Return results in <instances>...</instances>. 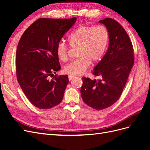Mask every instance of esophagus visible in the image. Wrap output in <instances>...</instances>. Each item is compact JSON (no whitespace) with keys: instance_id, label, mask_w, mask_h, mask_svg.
<instances>
[{"instance_id":"34e87169","label":"esophagus","mask_w":150,"mask_h":150,"mask_svg":"<svg viewBox=\"0 0 150 150\" xmlns=\"http://www.w3.org/2000/svg\"><path fill=\"white\" fill-rule=\"evenodd\" d=\"M74 78V76H71V75H69V76H68V78H69V81H71Z\"/></svg>"}]
</instances>
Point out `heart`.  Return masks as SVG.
Here are the masks:
<instances>
[{
	"label": "heart",
	"mask_w": 150,
	"mask_h": 150,
	"mask_svg": "<svg viewBox=\"0 0 150 150\" xmlns=\"http://www.w3.org/2000/svg\"><path fill=\"white\" fill-rule=\"evenodd\" d=\"M68 41L71 47L78 48L79 58L65 66L64 71L70 75H81L89 67L91 61L97 62L103 56L109 42V33L102 25H82L69 35ZM67 52L68 48L64 42L57 44L56 52L61 61L67 60Z\"/></svg>",
	"instance_id": "heart-1"
}]
</instances>
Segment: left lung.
I'll list each match as a JSON object with an SVG mask.
<instances>
[{"label": "left lung", "instance_id": "8db88e82", "mask_svg": "<svg viewBox=\"0 0 150 150\" xmlns=\"http://www.w3.org/2000/svg\"><path fill=\"white\" fill-rule=\"evenodd\" d=\"M99 23L106 28L110 44L105 55L94 68L93 74L100 79L82 78L81 94L87 105L102 110L121 96L133 66L134 54L129 36L118 22L106 18Z\"/></svg>", "mask_w": 150, "mask_h": 150}]
</instances>
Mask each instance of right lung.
Masks as SVG:
<instances>
[{
  "label": "right lung",
  "instance_id": "1",
  "mask_svg": "<svg viewBox=\"0 0 150 150\" xmlns=\"http://www.w3.org/2000/svg\"><path fill=\"white\" fill-rule=\"evenodd\" d=\"M76 19H39L25 30L18 44V83L29 101L39 109L56 106L64 97L67 75L54 76L51 80L49 77L61 69L56 48Z\"/></svg>",
  "mask_w": 150,
  "mask_h": 150
}]
</instances>
